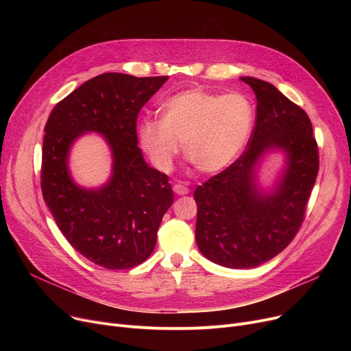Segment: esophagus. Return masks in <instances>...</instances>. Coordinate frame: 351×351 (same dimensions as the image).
<instances>
[{
    "mask_svg": "<svg viewBox=\"0 0 351 351\" xmlns=\"http://www.w3.org/2000/svg\"><path fill=\"white\" fill-rule=\"evenodd\" d=\"M173 192L176 195H188L189 193V188L183 185V183H176V185L173 186Z\"/></svg>",
    "mask_w": 351,
    "mask_h": 351,
    "instance_id": "34e87169",
    "label": "esophagus"
}]
</instances>
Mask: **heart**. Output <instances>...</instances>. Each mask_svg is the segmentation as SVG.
Returning <instances> with one entry per match:
<instances>
[{
    "label": "heart",
    "mask_w": 351,
    "mask_h": 351,
    "mask_svg": "<svg viewBox=\"0 0 351 351\" xmlns=\"http://www.w3.org/2000/svg\"><path fill=\"white\" fill-rule=\"evenodd\" d=\"M160 119H143L139 141L158 169L168 172L183 152L200 173H217L237 158L253 126V109L239 92L215 94L200 88L178 92L160 106Z\"/></svg>",
    "instance_id": "heart-1"
}]
</instances>
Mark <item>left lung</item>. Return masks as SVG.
<instances>
[{"label":"left lung","instance_id":"8db88e82","mask_svg":"<svg viewBox=\"0 0 351 351\" xmlns=\"http://www.w3.org/2000/svg\"><path fill=\"white\" fill-rule=\"evenodd\" d=\"M256 94V121L245 152L195 191L196 243L210 262L249 269L273 259L298 234L319 173V146L304 110L274 85L241 78ZM273 147L288 155L281 185L271 195L256 191L252 169Z\"/></svg>","mask_w":351,"mask_h":351}]
</instances>
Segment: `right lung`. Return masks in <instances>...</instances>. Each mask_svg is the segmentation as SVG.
<instances>
[{"instance_id":"obj_1","label":"right lung","mask_w":351,"mask_h":351,"mask_svg":"<svg viewBox=\"0 0 351 351\" xmlns=\"http://www.w3.org/2000/svg\"><path fill=\"white\" fill-rule=\"evenodd\" d=\"M168 77L108 72L84 82L51 110L43 143L41 191L69 245L109 270L131 269L154 252L165 212L173 204L168 175L143 160L136 119ZM85 132L102 133L114 158L105 187H77L67 172L71 142Z\"/></svg>"}]
</instances>
